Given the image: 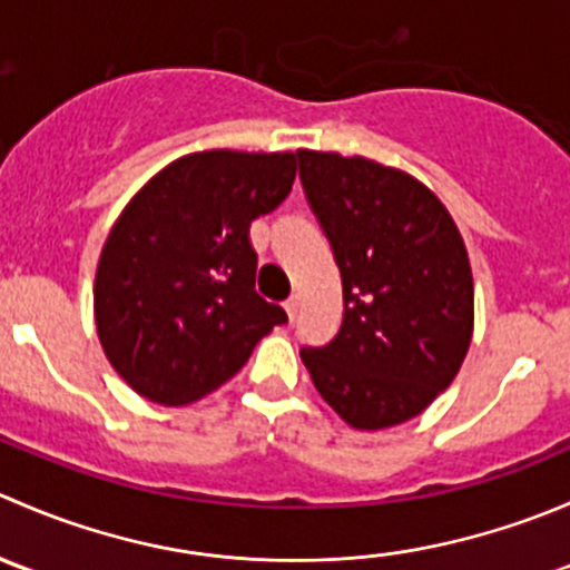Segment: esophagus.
<instances>
[{"mask_svg":"<svg viewBox=\"0 0 570 570\" xmlns=\"http://www.w3.org/2000/svg\"><path fill=\"white\" fill-rule=\"evenodd\" d=\"M284 308H286V314H289V320H295L297 317V308H301V295H292L289 301L284 303Z\"/></svg>","mask_w":570,"mask_h":570,"instance_id":"1","label":"esophagus"}]
</instances>
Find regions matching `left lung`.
I'll return each instance as SVG.
<instances>
[{
	"label": "left lung",
	"instance_id": "left-lung-1",
	"mask_svg": "<svg viewBox=\"0 0 570 570\" xmlns=\"http://www.w3.org/2000/svg\"><path fill=\"white\" fill-rule=\"evenodd\" d=\"M297 159L344 295L336 336L301 358L350 428H394L444 392L469 353L474 281L463 237L405 170L333 151Z\"/></svg>",
	"mask_w": 570,
	"mask_h": 570
}]
</instances>
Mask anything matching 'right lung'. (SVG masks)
<instances>
[{
  "label": "right lung",
  "mask_w": 570,
  "mask_h": 570,
  "mask_svg": "<svg viewBox=\"0 0 570 570\" xmlns=\"http://www.w3.org/2000/svg\"><path fill=\"white\" fill-rule=\"evenodd\" d=\"M295 154L198 151L126 204L94 286L109 364L146 400L187 405L237 375L286 312L256 292L250 223L278 209Z\"/></svg>",
  "instance_id": "obj_1"
}]
</instances>
